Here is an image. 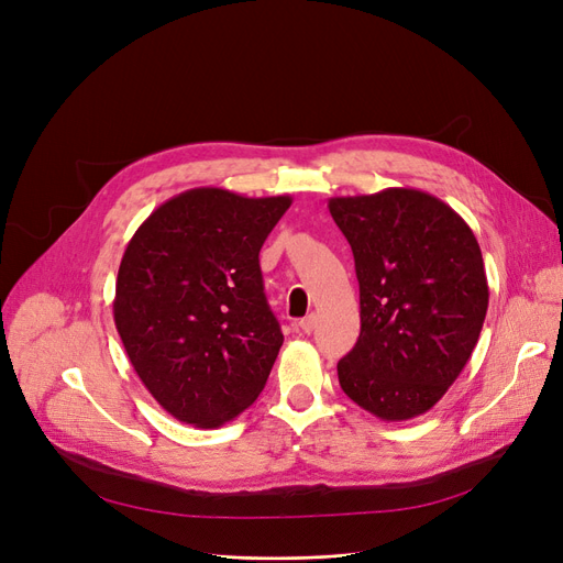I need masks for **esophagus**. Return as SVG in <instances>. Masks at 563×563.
Here are the masks:
<instances>
[{
  "label": "esophagus",
  "mask_w": 563,
  "mask_h": 563,
  "mask_svg": "<svg viewBox=\"0 0 563 563\" xmlns=\"http://www.w3.org/2000/svg\"><path fill=\"white\" fill-rule=\"evenodd\" d=\"M300 328H302V332L311 334L313 328H317V313H309V317H305V319L300 321Z\"/></svg>",
  "instance_id": "obj_1"
}]
</instances>
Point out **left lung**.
<instances>
[{
  "instance_id": "8db88e82",
  "label": "left lung",
  "mask_w": 563,
  "mask_h": 563,
  "mask_svg": "<svg viewBox=\"0 0 563 563\" xmlns=\"http://www.w3.org/2000/svg\"><path fill=\"white\" fill-rule=\"evenodd\" d=\"M328 208L360 284V336L336 363L340 386L380 420L416 418L478 344L489 302L478 240L451 206L418 189L330 198Z\"/></svg>"
}]
</instances>
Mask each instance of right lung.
Segmentation results:
<instances>
[{"label": "right lung", "instance_id": "right-lung-1", "mask_svg": "<svg viewBox=\"0 0 563 563\" xmlns=\"http://www.w3.org/2000/svg\"><path fill=\"white\" fill-rule=\"evenodd\" d=\"M290 196L179 194L129 240L112 313L133 369L179 422L221 427L252 407L284 334L258 252Z\"/></svg>", "mask_w": 563, "mask_h": 563}]
</instances>
